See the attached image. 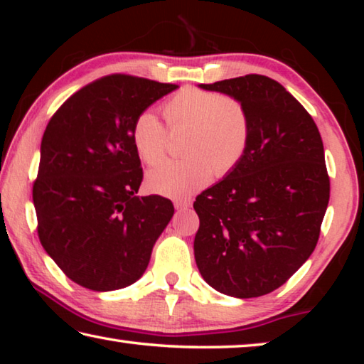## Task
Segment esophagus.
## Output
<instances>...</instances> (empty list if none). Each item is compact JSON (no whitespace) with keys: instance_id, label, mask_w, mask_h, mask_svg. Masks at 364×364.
<instances>
[{"instance_id":"1","label":"esophagus","mask_w":364,"mask_h":364,"mask_svg":"<svg viewBox=\"0 0 364 364\" xmlns=\"http://www.w3.org/2000/svg\"><path fill=\"white\" fill-rule=\"evenodd\" d=\"M191 207V202L189 200H176L175 202V208L176 210H186V208Z\"/></svg>"}]
</instances>
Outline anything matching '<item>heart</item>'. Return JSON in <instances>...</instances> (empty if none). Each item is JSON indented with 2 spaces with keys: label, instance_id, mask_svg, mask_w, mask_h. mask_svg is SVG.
<instances>
[{
  "label": "heart",
  "instance_id": "b5f03b06",
  "mask_svg": "<svg viewBox=\"0 0 364 364\" xmlns=\"http://www.w3.org/2000/svg\"><path fill=\"white\" fill-rule=\"evenodd\" d=\"M171 132L186 130L183 160H171L146 176L149 191L171 199H188L207 186L212 175L223 176L239 165L247 152L250 120L241 102L215 91L183 88L164 104ZM132 143L138 157L156 165L165 156L167 132L152 110L133 122Z\"/></svg>",
  "mask_w": 364,
  "mask_h": 364
}]
</instances>
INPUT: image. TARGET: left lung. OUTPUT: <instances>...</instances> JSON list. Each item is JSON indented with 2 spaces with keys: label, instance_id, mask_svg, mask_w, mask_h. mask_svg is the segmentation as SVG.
I'll return each instance as SVG.
<instances>
[{
  "label": "left lung",
  "instance_id": "8db88e82",
  "mask_svg": "<svg viewBox=\"0 0 364 364\" xmlns=\"http://www.w3.org/2000/svg\"><path fill=\"white\" fill-rule=\"evenodd\" d=\"M242 104L247 152L197 196L194 257L215 291L252 299L281 287L315 250L329 202L321 134L282 85L245 75L199 85Z\"/></svg>",
  "mask_w": 364,
  "mask_h": 364
}]
</instances>
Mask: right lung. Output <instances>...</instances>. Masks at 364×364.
Wrapping results in <instances>:
<instances>
[{
    "instance_id": "1",
    "label": "right lung",
    "mask_w": 364,
    "mask_h": 364,
    "mask_svg": "<svg viewBox=\"0 0 364 364\" xmlns=\"http://www.w3.org/2000/svg\"><path fill=\"white\" fill-rule=\"evenodd\" d=\"M176 88L115 73L77 91L48 123L33 184L38 236L80 286L109 292L136 282L173 217L165 197L136 196L143 168L132 127Z\"/></svg>"
}]
</instances>
